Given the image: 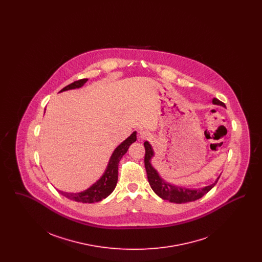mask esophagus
I'll use <instances>...</instances> for the list:
<instances>
[{
	"label": "esophagus",
	"mask_w": 262,
	"mask_h": 262,
	"mask_svg": "<svg viewBox=\"0 0 262 262\" xmlns=\"http://www.w3.org/2000/svg\"><path fill=\"white\" fill-rule=\"evenodd\" d=\"M148 137H149V134L147 132H141L140 133V138L145 139V138H147Z\"/></svg>",
	"instance_id": "34e87169"
}]
</instances>
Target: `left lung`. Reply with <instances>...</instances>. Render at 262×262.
<instances>
[{
  "mask_svg": "<svg viewBox=\"0 0 262 262\" xmlns=\"http://www.w3.org/2000/svg\"><path fill=\"white\" fill-rule=\"evenodd\" d=\"M212 102L213 104L220 105L226 108L224 103L217 98H213ZM144 148H145L144 165H145V170L147 173V179L149 182L150 187L153 189V191L163 200H168L170 202H174V203H187L189 201L200 200V198L206 194L212 187L217 184L220 178L219 177L217 181L210 186L199 188V189H189L185 187H174L173 185L165 182L159 176L158 172L152 167L150 161H151V158L154 156V152L151 148V145L148 143V141L144 142Z\"/></svg>",
  "mask_w": 262,
  "mask_h": 262,
  "instance_id": "obj_1",
  "label": "left lung"
}]
</instances>
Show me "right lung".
<instances>
[{"label": "right lung", "instance_id": "add662e5", "mask_svg": "<svg viewBox=\"0 0 262 262\" xmlns=\"http://www.w3.org/2000/svg\"><path fill=\"white\" fill-rule=\"evenodd\" d=\"M88 80V78L76 80L75 82L69 84L68 86L62 88L60 92L70 90V89L81 88ZM136 140H137V132H134L125 139V141H123L116 149L114 150L105 173L95 184H93L89 188L76 193H73V192L70 193V192H64L61 190H59V192L70 200H75L77 202H82V203L98 202L109 196L117 186L118 166H119L120 160L126 153L129 145L134 143Z\"/></svg>", "mask_w": 262, "mask_h": 262}]
</instances>
